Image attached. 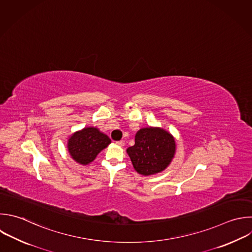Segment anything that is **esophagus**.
<instances>
[{"instance_id": "esophagus-1", "label": "esophagus", "mask_w": 252, "mask_h": 252, "mask_svg": "<svg viewBox=\"0 0 252 252\" xmlns=\"http://www.w3.org/2000/svg\"><path fill=\"white\" fill-rule=\"evenodd\" d=\"M116 145H117V146H119V147H124L125 143H124L123 141H118V142H116Z\"/></svg>"}]
</instances>
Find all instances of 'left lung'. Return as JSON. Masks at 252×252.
<instances>
[{
    "mask_svg": "<svg viewBox=\"0 0 252 252\" xmlns=\"http://www.w3.org/2000/svg\"><path fill=\"white\" fill-rule=\"evenodd\" d=\"M135 170L149 176L163 171L172 161L176 143L174 137L160 127H146L135 135V145L126 150Z\"/></svg>",
    "mask_w": 252,
    "mask_h": 252,
    "instance_id": "left-lung-1",
    "label": "left lung"
}]
</instances>
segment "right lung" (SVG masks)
<instances>
[{
	"instance_id": "obj_1",
	"label": "right lung",
	"mask_w": 252,
	"mask_h": 252,
	"mask_svg": "<svg viewBox=\"0 0 252 252\" xmlns=\"http://www.w3.org/2000/svg\"><path fill=\"white\" fill-rule=\"evenodd\" d=\"M109 144H111V140L107 135L98 128L90 126L76 131L69 137L67 150L76 162L88 165Z\"/></svg>"
}]
</instances>
